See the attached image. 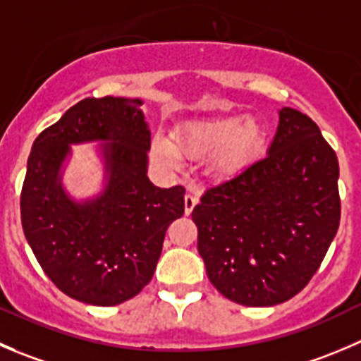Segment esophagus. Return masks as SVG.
I'll return each mask as SVG.
<instances>
[{
    "instance_id": "obj_1",
    "label": "esophagus",
    "mask_w": 361,
    "mask_h": 361,
    "mask_svg": "<svg viewBox=\"0 0 361 361\" xmlns=\"http://www.w3.org/2000/svg\"><path fill=\"white\" fill-rule=\"evenodd\" d=\"M197 201H199L197 195H194L192 192H188V194L185 195V213H187V215H190L194 206L197 204Z\"/></svg>"
}]
</instances>
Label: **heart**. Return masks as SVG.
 Segmentation results:
<instances>
[{
	"label": "heart",
	"instance_id": "heart-1",
	"mask_svg": "<svg viewBox=\"0 0 361 361\" xmlns=\"http://www.w3.org/2000/svg\"><path fill=\"white\" fill-rule=\"evenodd\" d=\"M266 146V130L254 118L222 116L176 128L174 145L155 137L152 157L159 166L178 171L181 157L204 160L213 157V169L220 176L240 173L261 157Z\"/></svg>",
	"mask_w": 361,
	"mask_h": 361
}]
</instances>
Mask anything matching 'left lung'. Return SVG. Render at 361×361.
Wrapping results in <instances>:
<instances>
[{"instance_id": "left-lung-1", "label": "left lung", "mask_w": 361, "mask_h": 361, "mask_svg": "<svg viewBox=\"0 0 361 361\" xmlns=\"http://www.w3.org/2000/svg\"><path fill=\"white\" fill-rule=\"evenodd\" d=\"M192 220L219 293L247 307L288 302L309 284L337 234V155L307 114L282 107L268 155L209 187Z\"/></svg>"}]
</instances>
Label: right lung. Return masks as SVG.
Returning <instances> with one entry per match:
<instances>
[{
	"instance_id": "add662e5",
	"label": "right lung",
	"mask_w": 361,
	"mask_h": 361,
	"mask_svg": "<svg viewBox=\"0 0 361 361\" xmlns=\"http://www.w3.org/2000/svg\"><path fill=\"white\" fill-rule=\"evenodd\" d=\"M142 100L104 97L70 107L33 142L20 192L24 236L47 277L70 298L113 307L152 281L166 231L185 212L181 185L148 178L152 145ZM102 140L106 187L75 202L61 167L70 144Z\"/></svg>"
}]
</instances>
